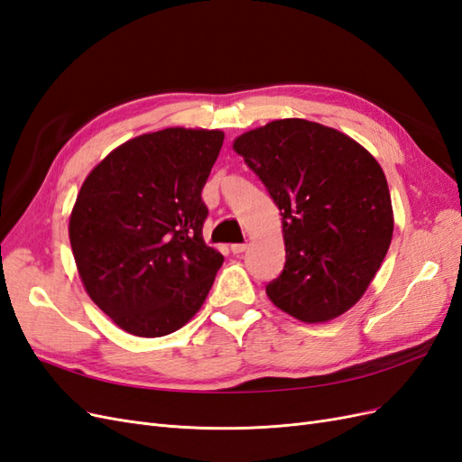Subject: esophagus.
Instances as JSON below:
<instances>
[{"instance_id":"1","label":"esophagus","mask_w":462,"mask_h":462,"mask_svg":"<svg viewBox=\"0 0 462 462\" xmlns=\"http://www.w3.org/2000/svg\"><path fill=\"white\" fill-rule=\"evenodd\" d=\"M246 246H248V245H245V243H239V245H231L233 254H243L245 250H246Z\"/></svg>"}]
</instances>
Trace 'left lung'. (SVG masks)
<instances>
[{
	"instance_id": "obj_1",
	"label": "left lung",
	"mask_w": 462,
	"mask_h": 462,
	"mask_svg": "<svg viewBox=\"0 0 462 462\" xmlns=\"http://www.w3.org/2000/svg\"><path fill=\"white\" fill-rule=\"evenodd\" d=\"M282 212L285 268L270 300L304 324L345 314L365 295L393 236L383 170L345 133L275 119L235 138Z\"/></svg>"
}]
</instances>
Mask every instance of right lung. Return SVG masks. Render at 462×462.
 I'll return each instance as SVG.
<instances>
[{"label": "right lung", "mask_w": 462, "mask_h": 462, "mask_svg": "<svg viewBox=\"0 0 462 462\" xmlns=\"http://www.w3.org/2000/svg\"><path fill=\"white\" fill-rule=\"evenodd\" d=\"M221 131L170 127L123 143L82 183L69 241L88 297L136 337H163L200 310L223 256L208 246L202 189Z\"/></svg>", "instance_id": "right-lung-1"}]
</instances>
